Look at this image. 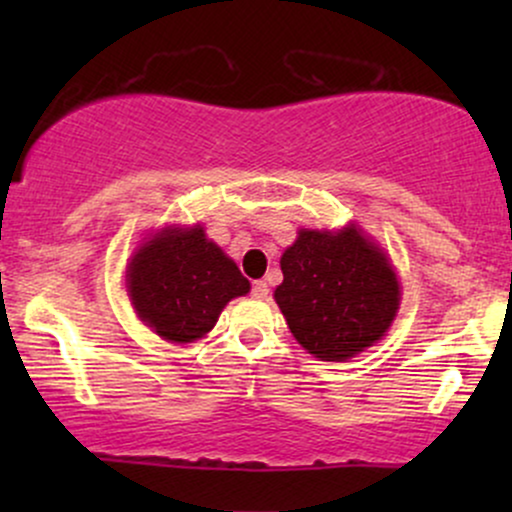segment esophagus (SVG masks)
<instances>
[{"label": "esophagus", "mask_w": 512, "mask_h": 512, "mask_svg": "<svg viewBox=\"0 0 512 512\" xmlns=\"http://www.w3.org/2000/svg\"><path fill=\"white\" fill-rule=\"evenodd\" d=\"M252 296H255V298H267L269 296L267 281H255V284H252Z\"/></svg>", "instance_id": "esophagus-1"}]
</instances>
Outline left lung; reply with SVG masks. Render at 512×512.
I'll list each match as a JSON object with an SVG mask.
<instances>
[{
	"label": "left lung",
	"mask_w": 512,
	"mask_h": 512,
	"mask_svg": "<svg viewBox=\"0 0 512 512\" xmlns=\"http://www.w3.org/2000/svg\"><path fill=\"white\" fill-rule=\"evenodd\" d=\"M276 286L286 325L320 361H346L385 337L399 310V281L390 257L361 228L310 231L281 255Z\"/></svg>",
	"instance_id": "8db88e82"
}]
</instances>
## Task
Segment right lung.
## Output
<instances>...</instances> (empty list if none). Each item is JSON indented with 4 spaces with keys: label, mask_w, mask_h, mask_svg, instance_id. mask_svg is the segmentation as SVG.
Returning a JSON list of instances; mask_svg holds the SVG:
<instances>
[{
    "label": "right lung",
    "mask_w": 512,
    "mask_h": 512,
    "mask_svg": "<svg viewBox=\"0 0 512 512\" xmlns=\"http://www.w3.org/2000/svg\"><path fill=\"white\" fill-rule=\"evenodd\" d=\"M250 281L204 228L168 226L139 245L127 264V293L139 320L175 344L202 339Z\"/></svg>",
    "instance_id": "obj_1"
}]
</instances>
